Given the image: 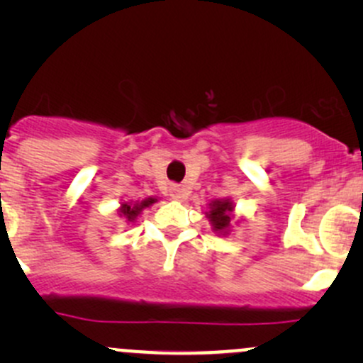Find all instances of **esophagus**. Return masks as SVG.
I'll list each match as a JSON object with an SVG mask.
<instances>
[{"label": "esophagus", "instance_id": "obj_1", "mask_svg": "<svg viewBox=\"0 0 363 363\" xmlns=\"http://www.w3.org/2000/svg\"><path fill=\"white\" fill-rule=\"evenodd\" d=\"M170 196H172L174 199H182L184 198V191H182L181 186L174 184V186H170Z\"/></svg>", "mask_w": 363, "mask_h": 363}]
</instances>
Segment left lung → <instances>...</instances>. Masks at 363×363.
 I'll return each mask as SVG.
<instances>
[{
    "label": "left lung",
    "instance_id": "8db88e82",
    "mask_svg": "<svg viewBox=\"0 0 363 363\" xmlns=\"http://www.w3.org/2000/svg\"><path fill=\"white\" fill-rule=\"evenodd\" d=\"M230 211H232V205L230 201L223 199V201H215L211 205V211H210V220L213 223L215 230L223 232L227 230L228 225H230Z\"/></svg>",
    "mask_w": 363,
    "mask_h": 363
}]
</instances>
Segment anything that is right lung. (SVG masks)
Wrapping results in <instances>:
<instances>
[{
	"label": "right lung",
	"mask_w": 363,
	"mask_h": 363,
	"mask_svg": "<svg viewBox=\"0 0 363 363\" xmlns=\"http://www.w3.org/2000/svg\"><path fill=\"white\" fill-rule=\"evenodd\" d=\"M152 203H155V199H153V198L145 199V201H141L138 206H131V205H128V203H126V205H123V208H121V213L124 215V218H128V222H133V220H135L136 216L140 215V211L143 210V208L152 205Z\"/></svg>",
	"instance_id": "1"
}]
</instances>
